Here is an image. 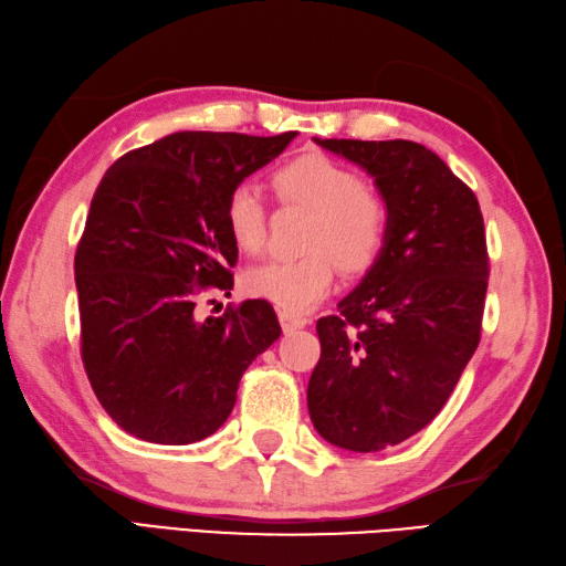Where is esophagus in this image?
Wrapping results in <instances>:
<instances>
[{"instance_id":"34e87169","label":"esophagus","mask_w":566,"mask_h":566,"mask_svg":"<svg viewBox=\"0 0 566 566\" xmlns=\"http://www.w3.org/2000/svg\"><path fill=\"white\" fill-rule=\"evenodd\" d=\"M279 319H281V326L283 332H295V329H303V326L307 324V319L303 315H295V312H287V310H279Z\"/></svg>"}]
</instances>
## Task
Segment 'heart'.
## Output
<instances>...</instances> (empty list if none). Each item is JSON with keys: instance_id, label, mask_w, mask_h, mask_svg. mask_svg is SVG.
Masks as SVG:
<instances>
[{"instance_id": "heart-1", "label": "heart", "mask_w": 566, "mask_h": 566, "mask_svg": "<svg viewBox=\"0 0 566 566\" xmlns=\"http://www.w3.org/2000/svg\"><path fill=\"white\" fill-rule=\"evenodd\" d=\"M273 191L281 203L307 210V254L249 269L244 291L251 297L287 312H307L332 291L336 266L344 273H363L380 259L389 232L387 200L350 167L322 153L300 155L275 169ZM222 220L234 249L242 254L261 251L266 203L254 184L232 186Z\"/></svg>"}]
</instances>
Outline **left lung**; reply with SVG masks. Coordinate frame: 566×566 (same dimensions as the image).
I'll return each mask as SVG.
<instances>
[{
  "mask_svg": "<svg viewBox=\"0 0 566 566\" xmlns=\"http://www.w3.org/2000/svg\"><path fill=\"white\" fill-rule=\"evenodd\" d=\"M315 143L366 169L389 232L360 285L322 317L307 409L332 446L375 453L443 409L480 344L489 283L480 203L446 161L411 140Z\"/></svg>",
  "mask_w": 566,
  "mask_h": 566,
  "instance_id": "1",
  "label": "left lung"
}]
</instances>
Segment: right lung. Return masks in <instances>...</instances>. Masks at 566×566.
Segmentation results:
<instances>
[{
  "label": "right lung",
  "instance_id": "add662e5",
  "mask_svg": "<svg viewBox=\"0 0 566 566\" xmlns=\"http://www.w3.org/2000/svg\"><path fill=\"white\" fill-rule=\"evenodd\" d=\"M297 133H174L123 155L92 198L74 254L82 360L108 417L149 443L188 446L228 421L244 370L281 336L266 300L196 317L208 287L232 291V186Z\"/></svg>",
  "mask_w": 566,
  "mask_h": 566
}]
</instances>
